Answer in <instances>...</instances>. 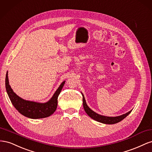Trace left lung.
Instances as JSON below:
<instances>
[{
	"label": "left lung",
	"mask_w": 152,
	"mask_h": 152,
	"mask_svg": "<svg viewBox=\"0 0 152 152\" xmlns=\"http://www.w3.org/2000/svg\"><path fill=\"white\" fill-rule=\"evenodd\" d=\"M82 96H83V105L84 110H85V112L86 113V114H87L90 117V118H92V119L97 121V122L102 123V124H116L118 122H120V121L124 120L125 117L131 113V112L132 111V110H131V111H129L128 113H127L124 114L122 115L118 116H114V117L106 116L99 115V114L96 113L95 112H94V111H92L87 106V104H86V103L85 97L83 94H82Z\"/></svg>",
	"instance_id": "left-lung-1"
}]
</instances>
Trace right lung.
Here are the masks:
<instances>
[{"instance_id": "obj_1", "label": "right lung", "mask_w": 152, "mask_h": 152, "mask_svg": "<svg viewBox=\"0 0 152 152\" xmlns=\"http://www.w3.org/2000/svg\"><path fill=\"white\" fill-rule=\"evenodd\" d=\"M7 72L6 76V88L11 103L20 113L32 119L43 118L48 117L55 111L57 107L58 97L61 92L65 81L59 86L50 101L45 103H39L26 101L18 96L9 84Z\"/></svg>"}]
</instances>
